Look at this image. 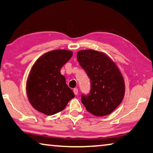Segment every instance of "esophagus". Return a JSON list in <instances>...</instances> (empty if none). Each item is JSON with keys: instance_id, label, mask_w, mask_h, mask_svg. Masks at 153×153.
<instances>
[{"instance_id": "obj_1", "label": "esophagus", "mask_w": 153, "mask_h": 153, "mask_svg": "<svg viewBox=\"0 0 153 153\" xmlns=\"http://www.w3.org/2000/svg\"><path fill=\"white\" fill-rule=\"evenodd\" d=\"M74 92L75 95H77V93H78V90H77V88H74Z\"/></svg>"}]
</instances>
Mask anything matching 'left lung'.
<instances>
[{
	"label": "left lung",
	"instance_id": "left-lung-1",
	"mask_svg": "<svg viewBox=\"0 0 153 153\" xmlns=\"http://www.w3.org/2000/svg\"><path fill=\"white\" fill-rule=\"evenodd\" d=\"M77 59L91 82L90 94L82 95V104L97 117L109 115L125 95V82L120 69L107 54L92 49L78 51Z\"/></svg>",
	"mask_w": 153,
	"mask_h": 153
}]
</instances>
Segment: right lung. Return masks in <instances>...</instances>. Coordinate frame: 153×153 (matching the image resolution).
Segmentation results:
<instances>
[{
  "mask_svg": "<svg viewBox=\"0 0 153 153\" xmlns=\"http://www.w3.org/2000/svg\"><path fill=\"white\" fill-rule=\"evenodd\" d=\"M73 55L68 50L47 52L36 61L26 82V93L31 105L46 115L63 111L75 97L66 84L61 68Z\"/></svg>",
  "mask_w": 153,
  "mask_h": 153,
  "instance_id": "obj_1",
  "label": "right lung"
}]
</instances>
